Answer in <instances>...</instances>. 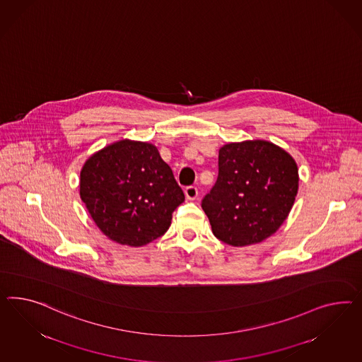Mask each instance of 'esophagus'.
Instances as JSON below:
<instances>
[{
    "instance_id": "esophagus-1",
    "label": "esophagus",
    "mask_w": 362,
    "mask_h": 362,
    "mask_svg": "<svg viewBox=\"0 0 362 362\" xmlns=\"http://www.w3.org/2000/svg\"><path fill=\"white\" fill-rule=\"evenodd\" d=\"M185 195H186L188 200H195L197 195H199V191L195 186H188L185 188Z\"/></svg>"
}]
</instances>
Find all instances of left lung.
<instances>
[{
  "mask_svg": "<svg viewBox=\"0 0 362 362\" xmlns=\"http://www.w3.org/2000/svg\"><path fill=\"white\" fill-rule=\"evenodd\" d=\"M293 156L267 141L228 144L218 151V176L202 200L214 235L246 246L275 233L298 194Z\"/></svg>",
  "mask_w": 362,
  "mask_h": 362,
  "instance_id": "1",
  "label": "left lung"
}]
</instances>
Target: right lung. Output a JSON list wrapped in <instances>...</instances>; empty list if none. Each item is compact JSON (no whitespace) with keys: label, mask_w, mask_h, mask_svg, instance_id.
<instances>
[{"label":"right lung","mask_w":362,"mask_h":362,"mask_svg":"<svg viewBox=\"0 0 362 362\" xmlns=\"http://www.w3.org/2000/svg\"><path fill=\"white\" fill-rule=\"evenodd\" d=\"M80 197L100 230L129 246L165 235L173 212L185 202L156 147L129 139L89 158L80 173Z\"/></svg>","instance_id":"1"}]
</instances>
